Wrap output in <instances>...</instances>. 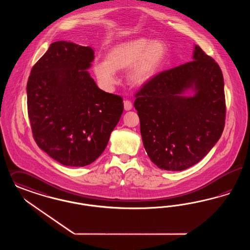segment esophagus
I'll return each instance as SVG.
<instances>
[{
	"label": "esophagus",
	"mask_w": 250,
	"mask_h": 250,
	"mask_svg": "<svg viewBox=\"0 0 250 250\" xmlns=\"http://www.w3.org/2000/svg\"><path fill=\"white\" fill-rule=\"evenodd\" d=\"M132 102L129 101V100H125L124 101V108H125V110H132Z\"/></svg>",
	"instance_id": "obj_1"
}]
</instances>
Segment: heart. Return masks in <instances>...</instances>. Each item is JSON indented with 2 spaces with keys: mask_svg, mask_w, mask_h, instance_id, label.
Returning <instances> with one entry per match:
<instances>
[{
  "mask_svg": "<svg viewBox=\"0 0 250 250\" xmlns=\"http://www.w3.org/2000/svg\"><path fill=\"white\" fill-rule=\"evenodd\" d=\"M168 45L163 40L136 38L110 47L105 61H98L93 71L100 85L110 89L116 82V72L130 68L126 80L133 87H143L153 80L166 64Z\"/></svg>",
  "mask_w": 250,
  "mask_h": 250,
  "instance_id": "1",
  "label": "heart"
}]
</instances>
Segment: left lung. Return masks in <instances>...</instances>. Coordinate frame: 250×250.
I'll return each instance as SVG.
<instances>
[{
  "mask_svg": "<svg viewBox=\"0 0 250 250\" xmlns=\"http://www.w3.org/2000/svg\"><path fill=\"white\" fill-rule=\"evenodd\" d=\"M136 98L144 148L161 169L189 168L220 140L226 114L223 75L198 45L191 61L162 71Z\"/></svg>",
  "mask_w": 250,
  "mask_h": 250,
  "instance_id": "8db88e82",
  "label": "left lung"
}]
</instances>
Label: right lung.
<instances>
[{
	"mask_svg": "<svg viewBox=\"0 0 250 250\" xmlns=\"http://www.w3.org/2000/svg\"><path fill=\"white\" fill-rule=\"evenodd\" d=\"M94 54L89 46L55 42L33 66L27 83L33 138L66 167L97 160L124 110L123 99L100 89L90 76Z\"/></svg>",
	"mask_w": 250,
	"mask_h": 250,
	"instance_id": "right-lung-1",
	"label": "right lung"
}]
</instances>
